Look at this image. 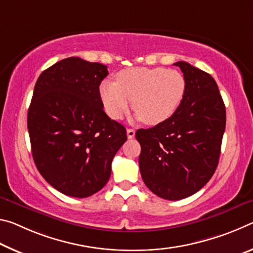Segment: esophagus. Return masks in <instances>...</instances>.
<instances>
[{"label":"esophagus","mask_w":253,"mask_h":253,"mask_svg":"<svg viewBox=\"0 0 253 253\" xmlns=\"http://www.w3.org/2000/svg\"><path fill=\"white\" fill-rule=\"evenodd\" d=\"M126 135H127V138H129V139L134 138L135 131H134L133 129H127V130H126Z\"/></svg>","instance_id":"esophagus-1"}]
</instances>
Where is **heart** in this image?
Here are the masks:
<instances>
[{
	"mask_svg": "<svg viewBox=\"0 0 253 253\" xmlns=\"http://www.w3.org/2000/svg\"><path fill=\"white\" fill-rule=\"evenodd\" d=\"M185 92L183 74L164 67L122 70L118 83L104 81L99 86L102 103L111 119H121L133 102L136 120H143L149 126L171 118L183 102Z\"/></svg>",
	"mask_w": 253,
	"mask_h": 253,
	"instance_id": "1",
	"label": "heart"
}]
</instances>
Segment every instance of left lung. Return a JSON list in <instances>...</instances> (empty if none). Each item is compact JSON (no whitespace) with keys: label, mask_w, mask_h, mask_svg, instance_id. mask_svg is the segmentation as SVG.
Returning a JSON list of instances; mask_svg holds the SVG:
<instances>
[{"label":"left lung","mask_w":253,"mask_h":253,"mask_svg":"<svg viewBox=\"0 0 253 253\" xmlns=\"http://www.w3.org/2000/svg\"><path fill=\"white\" fill-rule=\"evenodd\" d=\"M173 65L186 80L183 102L167 121L135 132L144 184L168 201L183 200L208 184L216 170L226 123L214 78L186 61Z\"/></svg>","instance_id":"left-lung-1"}]
</instances>
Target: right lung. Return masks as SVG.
<instances>
[{"mask_svg":"<svg viewBox=\"0 0 253 253\" xmlns=\"http://www.w3.org/2000/svg\"><path fill=\"white\" fill-rule=\"evenodd\" d=\"M107 67L70 57L43 70L28 111L32 157L45 180L84 198L104 187L126 130L103 110L99 85Z\"/></svg>","mask_w":253,"mask_h":253,"instance_id":"add662e5","label":"right lung"}]
</instances>
